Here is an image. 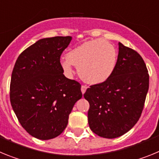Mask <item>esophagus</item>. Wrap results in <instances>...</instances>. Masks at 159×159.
I'll return each mask as SVG.
<instances>
[{
    "label": "esophagus",
    "instance_id": "34e87169",
    "mask_svg": "<svg viewBox=\"0 0 159 159\" xmlns=\"http://www.w3.org/2000/svg\"><path fill=\"white\" fill-rule=\"evenodd\" d=\"M87 90V87L85 86V85H82V87H81V92H82V94L84 95V93H85V92H86Z\"/></svg>",
    "mask_w": 159,
    "mask_h": 159
}]
</instances>
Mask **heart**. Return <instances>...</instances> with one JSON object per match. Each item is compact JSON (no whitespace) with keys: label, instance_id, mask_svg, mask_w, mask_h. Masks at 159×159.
I'll return each mask as SVG.
<instances>
[{"label":"heart","instance_id":"1","mask_svg":"<svg viewBox=\"0 0 159 159\" xmlns=\"http://www.w3.org/2000/svg\"><path fill=\"white\" fill-rule=\"evenodd\" d=\"M66 58L60 65L67 77L72 76L75 66L78 67L79 75L84 82L96 85L107 81L113 74L117 62V52L111 43L95 39L70 50Z\"/></svg>","mask_w":159,"mask_h":159}]
</instances>
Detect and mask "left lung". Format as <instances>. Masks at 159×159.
I'll return each mask as SVG.
<instances>
[{"label": "left lung", "instance_id": "left-lung-1", "mask_svg": "<svg viewBox=\"0 0 159 159\" xmlns=\"http://www.w3.org/2000/svg\"><path fill=\"white\" fill-rule=\"evenodd\" d=\"M148 89V71L143 58L119 42L111 76L91 86L84 95L90 104L88 119L91 130L106 139L126 134L141 116Z\"/></svg>", "mask_w": 159, "mask_h": 159}]
</instances>
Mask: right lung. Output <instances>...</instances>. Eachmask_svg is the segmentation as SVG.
Instances as JSON below:
<instances>
[{"label": "right lung", "instance_id": "add662e5", "mask_svg": "<svg viewBox=\"0 0 159 159\" xmlns=\"http://www.w3.org/2000/svg\"><path fill=\"white\" fill-rule=\"evenodd\" d=\"M71 36L40 39L20 55L13 67L10 102L23 128L38 139L60 135L82 98L81 85L66 78L60 56Z\"/></svg>", "mask_w": 159, "mask_h": 159}]
</instances>
